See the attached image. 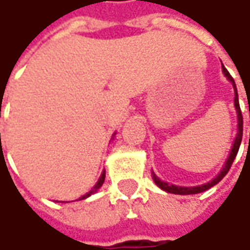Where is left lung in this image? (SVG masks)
<instances>
[{
    "instance_id": "left-lung-1",
    "label": "left lung",
    "mask_w": 250,
    "mask_h": 250,
    "mask_svg": "<svg viewBox=\"0 0 250 250\" xmlns=\"http://www.w3.org/2000/svg\"><path fill=\"white\" fill-rule=\"evenodd\" d=\"M223 72L226 74V77H227L229 82L232 83V85H234V91H235V98H234V104H235V108H237L238 112V134H237V138H235V141H234V145H232V149L229 152V156H228L227 162H226V166L223 167V170L220 171V174L213 181L210 183H208V184H203V185H198V187H177V185H170L167 183H165V181H162L159 180L158 177L153 174V180H155V183L156 185H159L160 188L163 189V191H167L170 194H178V195H192V194H199V192H203V191H206V189H209L211 188L213 185H216L219 181H221L224 176L228 173V170L231 168V165H232V162L235 159V156H237L238 149H239V145H241V141H242V130H244V119H242V112H241V108H239V102H238V92H237V87H235V82H234V79L231 77V74L228 73V70L226 67H223Z\"/></svg>"
}]
</instances>
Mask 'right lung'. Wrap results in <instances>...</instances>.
<instances>
[{"instance_id":"right-lung-1","label":"right lung","mask_w":250,"mask_h":250,"mask_svg":"<svg viewBox=\"0 0 250 250\" xmlns=\"http://www.w3.org/2000/svg\"><path fill=\"white\" fill-rule=\"evenodd\" d=\"M104 181H105V171H104V173L101 174V177H99V180H98V181H97V184H95V185H94V187H92V188H91V191H88V192H87V194H85V195H83L80 199H84V198H88V196H90L91 194L97 192V189H99V188H101V185L104 184Z\"/></svg>"}]
</instances>
